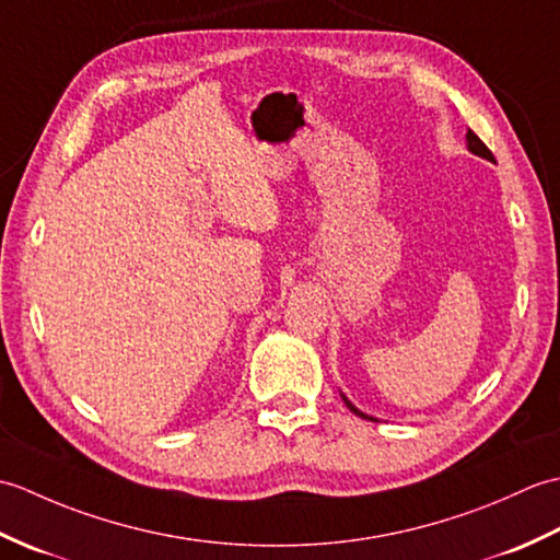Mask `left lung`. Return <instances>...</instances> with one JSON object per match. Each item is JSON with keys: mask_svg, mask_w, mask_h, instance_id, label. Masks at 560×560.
<instances>
[{"mask_svg": "<svg viewBox=\"0 0 560 560\" xmlns=\"http://www.w3.org/2000/svg\"><path fill=\"white\" fill-rule=\"evenodd\" d=\"M467 149L474 153V156H481V159H486V161H493V153L489 151V147H486L483 141L471 132V129H467ZM341 399H343V404H347V407H349L355 416H361V419H365V421H377V419H373V416H368V413H363L361 409H355L353 404L347 399V395H341Z\"/></svg>", "mask_w": 560, "mask_h": 560, "instance_id": "1", "label": "left lung"}]
</instances>
